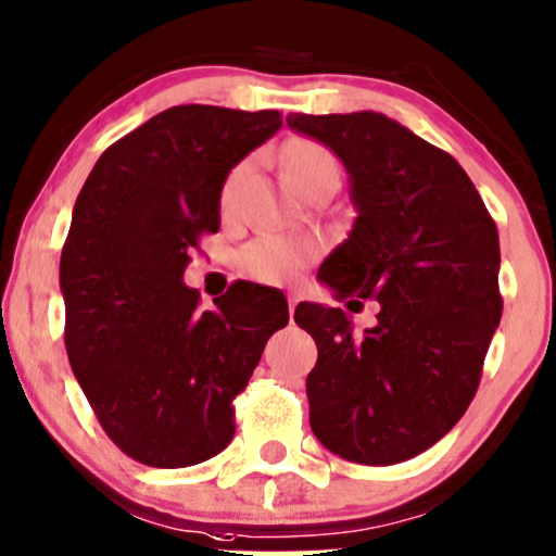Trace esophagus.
<instances>
[{"label":"esophagus","instance_id":"esophagus-1","mask_svg":"<svg viewBox=\"0 0 556 556\" xmlns=\"http://www.w3.org/2000/svg\"><path fill=\"white\" fill-rule=\"evenodd\" d=\"M286 301H288V308H291V312H293V308L299 306V301H301L299 291H288V293H286Z\"/></svg>","mask_w":556,"mask_h":556}]
</instances>
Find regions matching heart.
Listing matches in <instances>:
<instances>
[{
    "label": "heart",
    "instance_id": "1",
    "mask_svg": "<svg viewBox=\"0 0 556 556\" xmlns=\"http://www.w3.org/2000/svg\"><path fill=\"white\" fill-rule=\"evenodd\" d=\"M288 173L301 191L324 176H340V161L329 148L319 142L304 140L288 150ZM250 173V163H240L229 173L225 189H222V208L232 212L240 199V189ZM314 257V244L308 240L286 235H261L255 237L248 248L242 250V270L250 278L263 280V283H286Z\"/></svg>",
    "mask_w": 556,
    "mask_h": 556
}]
</instances>
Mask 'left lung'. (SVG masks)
<instances>
[{"mask_svg":"<svg viewBox=\"0 0 556 556\" xmlns=\"http://www.w3.org/2000/svg\"><path fill=\"white\" fill-rule=\"evenodd\" d=\"M286 122L350 173L355 225L319 280L380 304L363 334L342 308L295 306L319 350L308 421L350 463H403L437 444L478 393L503 312L498 229L463 165L386 114Z\"/></svg>","mask_w":556,"mask_h":556,"instance_id":"left-lung-1","label":"left lung"}]
</instances>
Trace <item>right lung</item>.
Wrapping results in <instances>:
<instances>
[{"mask_svg": "<svg viewBox=\"0 0 556 556\" xmlns=\"http://www.w3.org/2000/svg\"><path fill=\"white\" fill-rule=\"evenodd\" d=\"M280 112L170 106L102 153L61 252L66 352L106 437L150 467H189L235 437L237 393L288 324L276 288L237 280L201 312L184 270L219 229L229 170Z\"/></svg>", "mask_w": 556, "mask_h": 556, "instance_id": "1", "label": "right lung"}]
</instances>
